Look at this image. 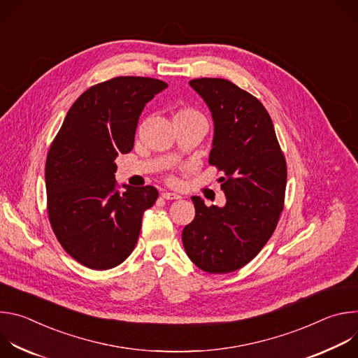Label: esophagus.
<instances>
[{
	"instance_id": "obj_1",
	"label": "esophagus",
	"mask_w": 358,
	"mask_h": 358,
	"mask_svg": "<svg viewBox=\"0 0 358 358\" xmlns=\"http://www.w3.org/2000/svg\"><path fill=\"white\" fill-rule=\"evenodd\" d=\"M162 196L164 198V199H180L181 198V195H178V194H176V192H163L162 194Z\"/></svg>"
}]
</instances>
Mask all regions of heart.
I'll return each instance as SVG.
<instances>
[{"label": "heart", "instance_id": "b5f03b06", "mask_svg": "<svg viewBox=\"0 0 358 358\" xmlns=\"http://www.w3.org/2000/svg\"><path fill=\"white\" fill-rule=\"evenodd\" d=\"M198 120V122H202L203 124H207L206 122V117L202 116L201 112H198L196 109H192V108H181L176 112L174 115V120Z\"/></svg>", "mask_w": 358, "mask_h": 358}]
</instances>
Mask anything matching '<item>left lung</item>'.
Masks as SVG:
<instances>
[{
	"label": "left lung",
	"instance_id": "left-lung-1",
	"mask_svg": "<svg viewBox=\"0 0 358 358\" xmlns=\"http://www.w3.org/2000/svg\"><path fill=\"white\" fill-rule=\"evenodd\" d=\"M214 119L210 164L222 173L225 207L192 196L195 217L182 229L188 258L208 273H229L249 264L276 229L287 167L272 119L261 101L220 78L189 80Z\"/></svg>",
	"mask_w": 358,
	"mask_h": 358
}]
</instances>
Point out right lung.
<instances>
[{
    "label": "right lung",
    "mask_w": 358,
    "mask_h": 358,
    "mask_svg": "<svg viewBox=\"0 0 358 358\" xmlns=\"http://www.w3.org/2000/svg\"><path fill=\"white\" fill-rule=\"evenodd\" d=\"M167 83L119 76L83 92L69 109L48 151L46 207L62 248L80 265L106 271L133 252L143 213L155 206L152 185L119 192L115 163L130 152L145 103Z\"/></svg>",
    "instance_id": "right-lung-1"
}]
</instances>
